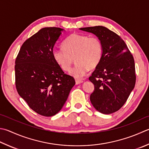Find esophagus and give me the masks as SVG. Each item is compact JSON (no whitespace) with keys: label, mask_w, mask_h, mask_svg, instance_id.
Here are the masks:
<instances>
[{"label":"esophagus","mask_w":149,"mask_h":149,"mask_svg":"<svg viewBox=\"0 0 149 149\" xmlns=\"http://www.w3.org/2000/svg\"><path fill=\"white\" fill-rule=\"evenodd\" d=\"M75 82H76V84H77V85H78V84L83 83L84 81L83 80H77H77H75Z\"/></svg>","instance_id":"34e87169"}]
</instances>
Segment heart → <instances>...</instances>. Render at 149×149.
I'll return each mask as SVG.
<instances>
[{
	"mask_svg": "<svg viewBox=\"0 0 149 149\" xmlns=\"http://www.w3.org/2000/svg\"><path fill=\"white\" fill-rule=\"evenodd\" d=\"M63 47L53 49L52 58L63 71L71 69L74 58L77 63L70 74L76 78H82L89 69L95 68L102 56V44L95 36L73 33L64 41Z\"/></svg>",
	"mask_w": 149,
	"mask_h": 149,
	"instance_id": "obj_1",
	"label": "heart"
}]
</instances>
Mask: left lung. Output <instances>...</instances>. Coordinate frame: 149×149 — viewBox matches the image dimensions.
<instances>
[{"mask_svg": "<svg viewBox=\"0 0 149 149\" xmlns=\"http://www.w3.org/2000/svg\"><path fill=\"white\" fill-rule=\"evenodd\" d=\"M80 30L93 33L103 47L100 63L89 78L95 86L91 102L100 113H114L125 104L135 86L134 58L125 41L107 28L97 26Z\"/></svg>", "mask_w": 149, "mask_h": 149, "instance_id": "1", "label": "left lung"}]
</instances>
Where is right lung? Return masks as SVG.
Segmentation results:
<instances>
[{
	"label": "right lung",
	"mask_w": 149,
	"mask_h": 149,
	"mask_svg": "<svg viewBox=\"0 0 149 149\" xmlns=\"http://www.w3.org/2000/svg\"><path fill=\"white\" fill-rule=\"evenodd\" d=\"M45 27L24 42L15 60V86L29 107L45 117L58 113L75 80L64 73L52 58L55 43L63 32Z\"/></svg>",
	"instance_id": "add662e5"
}]
</instances>
